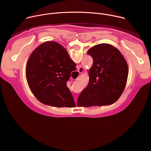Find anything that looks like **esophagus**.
<instances>
[{"instance_id": "34e87169", "label": "esophagus", "mask_w": 151, "mask_h": 151, "mask_svg": "<svg viewBox=\"0 0 151 151\" xmlns=\"http://www.w3.org/2000/svg\"><path fill=\"white\" fill-rule=\"evenodd\" d=\"M83 70H84V68H83V67H82V66H79V68H78V72L79 73H82L83 72ZM76 100H75V103H76Z\"/></svg>"}]
</instances>
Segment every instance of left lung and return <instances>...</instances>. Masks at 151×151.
I'll use <instances>...</instances> for the list:
<instances>
[{
  "label": "left lung",
  "mask_w": 151,
  "mask_h": 151,
  "mask_svg": "<svg viewBox=\"0 0 151 151\" xmlns=\"http://www.w3.org/2000/svg\"><path fill=\"white\" fill-rule=\"evenodd\" d=\"M93 64L89 82L78 99V107L109 105L122 94L127 81L128 68L121 52L108 44H100L87 52Z\"/></svg>",
  "instance_id": "1"
}]
</instances>
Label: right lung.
Instances as JSON below:
<instances>
[{"instance_id":"1","label":"right lung","mask_w":151,"mask_h":151,"mask_svg":"<svg viewBox=\"0 0 151 151\" xmlns=\"http://www.w3.org/2000/svg\"><path fill=\"white\" fill-rule=\"evenodd\" d=\"M76 64L58 43L47 41L30 55L26 75L29 88L41 103L55 107H73L74 99L67 81Z\"/></svg>"}]
</instances>
